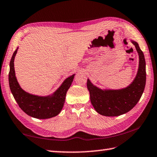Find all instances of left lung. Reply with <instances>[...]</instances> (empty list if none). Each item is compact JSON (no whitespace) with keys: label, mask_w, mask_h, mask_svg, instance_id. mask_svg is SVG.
<instances>
[{"label":"left lung","mask_w":157,"mask_h":157,"mask_svg":"<svg viewBox=\"0 0 157 157\" xmlns=\"http://www.w3.org/2000/svg\"><path fill=\"white\" fill-rule=\"evenodd\" d=\"M139 57V65L136 78L128 86L121 89H101L87 79L90 100L95 111L105 116H118L134 107L144 91L146 82L145 60L137 42L131 40Z\"/></svg>","instance_id":"1"}]
</instances>
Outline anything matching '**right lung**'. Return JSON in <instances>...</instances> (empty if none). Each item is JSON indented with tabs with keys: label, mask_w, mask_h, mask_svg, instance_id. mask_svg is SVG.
<instances>
[{
	"label": "right lung",
	"mask_w": 157,
	"mask_h": 157,
	"mask_svg": "<svg viewBox=\"0 0 157 157\" xmlns=\"http://www.w3.org/2000/svg\"><path fill=\"white\" fill-rule=\"evenodd\" d=\"M17 50L18 48L13 53L10 60L9 84L13 96L19 107L28 116L38 119H47L57 116L62 109L66 93L72 84L75 74L66 78L52 95L39 96L29 94L21 88L15 76L14 62Z\"/></svg>",
	"instance_id": "1"
}]
</instances>
